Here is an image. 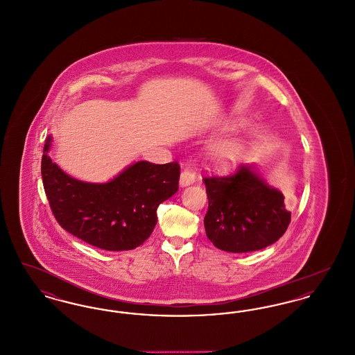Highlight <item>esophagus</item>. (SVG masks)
<instances>
[{
	"mask_svg": "<svg viewBox=\"0 0 355 355\" xmlns=\"http://www.w3.org/2000/svg\"><path fill=\"white\" fill-rule=\"evenodd\" d=\"M197 181V173L193 169H185L181 174L180 184L181 186L193 185Z\"/></svg>",
	"mask_w": 355,
	"mask_h": 355,
	"instance_id": "1",
	"label": "esophagus"
}]
</instances>
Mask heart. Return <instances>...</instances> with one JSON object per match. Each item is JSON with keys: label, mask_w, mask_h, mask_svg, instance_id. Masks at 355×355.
<instances>
[{"label": "heart", "mask_w": 355, "mask_h": 355, "mask_svg": "<svg viewBox=\"0 0 355 355\" xmlns=\"http://www.w3.org/2000/svg\"><path fill=\"white\" fill-rule=\"evenodd\" d=\"M225 152L232 153V149H229V148H226V149H225Z\"/></svg>", "instance_id": "b5f03b06"}]
</instances>
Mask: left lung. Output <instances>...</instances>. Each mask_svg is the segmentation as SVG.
Listing matches in <instances>:
<instances>
[{
	"instance_id": "obj_1",
	"label": "left lung",
	"mask_w": 355,
	"mask_h": 355,
	"mask_svg": "<svg viewBox=\"0 0 355 355\" xmlns=\"http://www.w3.org/2000/svg\"><path fill=\"white\" fill-rule=\"evenodd\" d=\"M209 207L206 236L229 253L263 249L285 234L291 211L284 194L268 185L253 165L241 164L226 175H205Z\"/></svg>"
}]
</instances>
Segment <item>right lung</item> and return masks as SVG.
Masks as SVG:
<instances>
[{"label": "right lung", "mask_w": 355, "mask_h": 355, "mask_svg": "<svg viewBox=\"0 0 355 355\" xmlns=\"http://www.w3.org/2000/svg\"><path fill=\"white\" fill-rule=\"evenodd\" d=\"M41 161L42 184L54 218L70 234L109 252L142 245L157 223V207L177 190L180 164L139 161L106 184H89L65 174L49 157Z\"/></svg>", "instance_id": "obj_1"}]
</instances>
